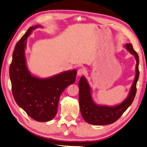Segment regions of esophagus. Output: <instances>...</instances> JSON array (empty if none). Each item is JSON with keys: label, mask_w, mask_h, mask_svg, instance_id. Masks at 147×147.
Returning a JSON list of instances; mask_svg holds the SVG:
<instances>
[{"label": "esophagus", "mask_w": 147, "mask_h": 147, "mask_svg": "<svg viewBox=\"0 0 147 147\" xmlns=\"http://www.w3.org/2000/svg\"><path fill=\"white\" fill-rule=\"evenodd\" d=\"M84 73H85L84 69L82 68H80L78 70V72H77V74H78V76H81L82 75H83V74H84Z\"/></svg>", "instance_id": "1"}]
</instances>
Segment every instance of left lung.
I'll list each match as a JSON object with an SVG mask.
<instances>
[{"label":"left lung","mask_w":147,"mask_h":147,"mask_svg":"<svg viewBox=\"0 0 147 147\" xmlns=\"http://www.w3.org/2000/svg\"><path fill=\"white\" fill-rule=\"evenodd\" d=\"M130 54L134 56L136 60V74L134 82L130 87L129 95L121 103L113 106L98 105L92 98L91 88L85 76H82L78 83L79 103L82 118L89 124L94 125H105L113 123L117 121L123 113L131 105L136 93V84L139 79V57L133 49L131 44L124 46Z\"/></svg>","instance_id":"left-lung-1"}]
</instances>
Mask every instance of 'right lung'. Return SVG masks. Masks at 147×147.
I'll use <instances>...</instances> for the list:
<instances>
[{"mask_svg": "<svg viewBox=\"0 0 147 147\" xmlns=\"http://www.w3.org/2000/svg\"><path fill=\"white\" fill-rule=\"evenodd\" d=\"M38 28L43 27L40 25L31 26L16 44L9 67V77L13 96L17 105L31 118L46 122L57 114L60 95L67 87L75 82L77 71H65L45 78L30 73L25 56L26 40Z\"/></svg>", "mask_w": 147, "mask_h": 147, "instance_id": "add662e5", "label": "right lung"}]
</instances>
